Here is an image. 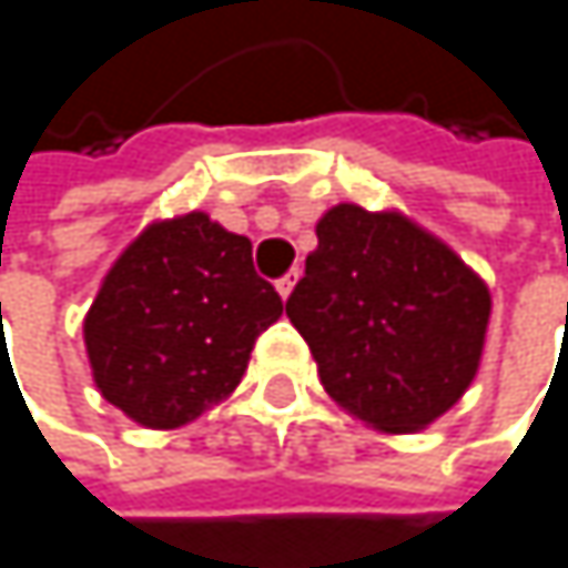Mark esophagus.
<instances>
[{"instance_id":"34e87169","label":"esophagus","mask_w":568,"mask_h":568,"mask_svg":"<svg viewBox=\"0 0 568 568\" xmlns=\"http://www.w3.org/2000/svg\"><path fill=\"white\" fill-rule=\"evenodd\" d=\"M296 278H300V268H290L282 278H275V290H278V296L286 300L290 293H293V286H296Z\"/></svg>"}]
</instances>
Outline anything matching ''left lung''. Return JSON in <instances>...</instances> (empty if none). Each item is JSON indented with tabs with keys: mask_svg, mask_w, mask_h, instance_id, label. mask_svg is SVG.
Instances as JSON below:
<instances>
[{
	"mask_svg": "<svg viewBox=\"0 0 568 568\" xmlns=\"http://www.w3.org/2000/svg\"><path fill=\"white\" fill-rule=\"evenodd\" d=\"M316 239L286 316L326 394L381 430L427 427L475 381L491 313L485 282L400 215L336 205Z\"/></svg>",
	"mask_w": 568,
	"mask_h": 568,
	"instance_id": "1",
	"label": "left lung"
}]
</instances>
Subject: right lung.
<instances>
[{
  "mask_svg": "<svg viewBox=\"0 0 568 568\" xmlns=\"http://www.w3.org/2000/svg\"><path fill=\"white\" fill-rule=\"evenodd\" d=\"M282 300L252 265V242L191 212L151 225L87 313L100 394L144 427H181L232 394Z\"/></svg>",
  "mask_w": 568,
  "mask_h": 568,
  "instance_id": "1",
  "label": "right lung"
}]
</instances>
